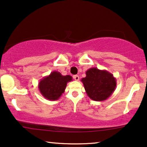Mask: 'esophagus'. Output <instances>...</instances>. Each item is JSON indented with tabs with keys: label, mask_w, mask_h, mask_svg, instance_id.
Masks as SVG:
<instances>
[{
	"label": "esophagus",
	"mask_w": 147,
	"mask_h": 147,
	"mask_svg": "<svg viewBox=\"0 0 147 147\" xmlns=\"http://www.w3.org/2000/svg\"><path fill=\"white\" fill-rule=\"evenodd\" d=\"M74 78L76 81H78L79 79H80V77H79L78 75H75V76H74Z\"/></svg>",
	"instance_id": "obj_1"
}]
</instances>
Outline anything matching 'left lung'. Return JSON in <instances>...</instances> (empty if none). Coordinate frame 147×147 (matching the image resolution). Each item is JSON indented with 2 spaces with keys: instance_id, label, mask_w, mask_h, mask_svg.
<instances>
[{
  "instance_id": "8db88e82",
  "label": "left lung",
  "mask_w": 147,
  "mask_h": 147,
  "mask_svg": "<svg viewBox=\"0 0 147 147\" xmlns=\"http://www.w3.org/2000/svg\"><path fill=\"white\" fill-rule=\"evenodd\" d=\"M82 79L87 95L95 101H105L114 92L117 86L116 78L107 70L91 67Z\"/></svg>"
}]
</instances>
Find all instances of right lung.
<instances>
[{
    "instance_id": "obj_1",
    "label": "right lung",
    "mask_w": 147,
    "mask_h": 147,
    "mask_svg": "<svg viewBox=\"0 0 147 147\" xmlns=\"http://www.w3.org/2000/svg\"><path fill=\"white\" fill-rule=\"evenodd\" d=\"M71 81V76H62L60 72L54 71L40 81L38 89L44 98L50 101H56L65 91L67 83Z\"/></svg>"
}]
</instances>
